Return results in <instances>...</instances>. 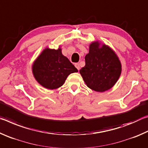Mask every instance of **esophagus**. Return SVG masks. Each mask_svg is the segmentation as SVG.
Returning <instances> with one entry per match:
<instances>
[{
	"instance_id": "esophagus-1",
	"label": "esophagus",
	"mask_w": 148,
	"mask_h": 148,
	"mask_svg": "<svg viewBox=\"0 0 148 148\" xmlns=\"http://www.w3.org/2000/svg\"><path fill=\"white\" fill-rule=\"evenodd\" d=\"M75 66H76V69L79 71V69H80L79 64V63H76V64H75Z\"/></svg>"
}]
</instances>
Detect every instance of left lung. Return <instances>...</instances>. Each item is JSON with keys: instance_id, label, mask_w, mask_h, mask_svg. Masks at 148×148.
Returning a JSON list of instances; mask_svg holds the SVG:
<instances>
[{"instance_id": "obj_1", "label": "left lung", "mask_w": 148, "mask_h": 148, "mask_svg": "<svg viewBox=\"0 0 148 148\" xmlns=\"http://www.w3.org/2000/svg\"><path fill=\"white\" fill-rule=\"evenodd\" d=\"M85 61L86 65L79 72L90 89L104 92L112 88L119 79L121 62L116 53L106 45L99 48L98 42L92 43Z\"/></svg>"}]
</instances>
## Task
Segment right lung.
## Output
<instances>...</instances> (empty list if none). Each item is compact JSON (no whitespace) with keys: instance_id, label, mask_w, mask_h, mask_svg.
I'll list each match as a JSON object with an SVG mask.
<instances>
[{"instance_id":"add662e5","label":"right lung","mask_w":148,"mask_h":148,"mask_svg":"<svg viewBox=\"0 0 148 148\" xmlns=\"http://www.w3.org/2000/svg\"><path fill=\"white\" fill-rule=\"evenodd\" d=\"M34 76L40 84L47 89H54L62 86L66 77L77 70L61 49H44L32 66Z\"/></svg>"}]
</instances>
